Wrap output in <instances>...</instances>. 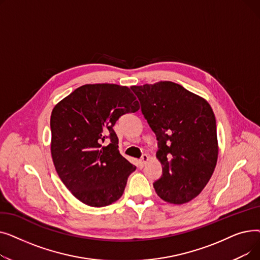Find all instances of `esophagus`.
Here are the masks:
<instances>
[{
    "mask_svg": "<svg viewBox=\"0 0 260 260\" xmlns=\"http://www.w3.org/2000/svg\"><path fill=\"white\" fill-rule=\"evenodd\" d=\"M149 160V157L147 155H142V157L140 158L139 160V163H140V167H144L146 165V162Z\"/></svg>",
    "mask_w": 260,
    "mask_h": 260,
    "instance_id": "esophagus-1",
    "label": "esophagus"
}]
</instances>
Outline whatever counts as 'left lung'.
Instances as JSON below:
<instances>
[{
    "label": "left lung",
    "instance_id": "left-lung-1",
    "mask_svg": "<svg viewBox=\"0 0 260 260\" xmlns=\"http://www.w3.org/2000/svg\"><path fill=\"white\" fill-rule=\"evenodd\" d=\"M131 88L158 140L156 156L162 165V176L154 182L157 195L173 204L190 201L207 185L217 163V127L212 107L170 81Z\"/></svg>",
    "mask_w": 260,
    "mask_h": 260
}]
</instances>
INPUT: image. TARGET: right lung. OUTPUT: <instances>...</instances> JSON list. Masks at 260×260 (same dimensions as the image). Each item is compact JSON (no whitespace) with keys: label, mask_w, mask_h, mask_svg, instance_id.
<instances>
[{"label":"right lung","mask_w":260,"mask_h":260,"mask_svg":"<svg viewBox=\"0 0 260 260\" xmlns=\"http://www.w3.org/2000/svg\"><path fill=\"white\" fill-rule=\"evenodd\" d=\"M139 108L128 87L106 83L80 86L53 107V165L62 182L81 202L102 208L124 192L136 167L119 153L113 127L121 116Z\"/></svg>","instance_id":"right-lung-1"}]
</instances>
